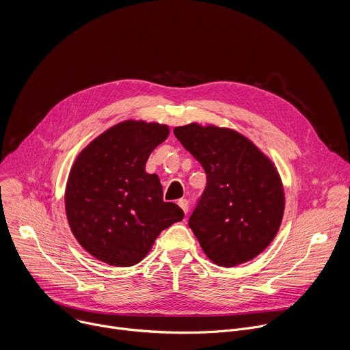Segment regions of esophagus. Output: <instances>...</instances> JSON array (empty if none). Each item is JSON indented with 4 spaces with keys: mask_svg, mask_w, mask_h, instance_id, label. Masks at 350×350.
<instances>
[{
    "mask_svg": "<svg viewBox=\"0 0 350 350\" xmlns=\"http://www.w3.org/2000/svg\"><path fill=\"white\" fill-rule=\"evenodd\" d=\"M177 204L183 209V212L187 215L188 213V201H187V199H178Z\"/></svg>",
    "mask_w": 350,
    "mask_h": 350,
    "instance_id": "34e87169",
    "label": "esophagus"
}]
</instances>
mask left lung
<instances>
[{
  "label": "left lung",
  "mask_w": 350,
  "mask_h": 350,
  "mask_svg": "<svg viewBox=\"0 0 350 350\" xmlns=\"http://www.w3.org/2000/svg\"><path fill=\"white\" fill-rule=\"evenodd\" d=\"M173 133L206 173V187L188 220L204 252L223 267L252 260L282 220L284 189L275 167L234 130L192 123Z\"/></svg>",
  "instance_id": "obj_1"
}]
</instances>
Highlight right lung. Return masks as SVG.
<instances>
[{"instance_id":"obj_1","label":"right lung","mask_w":350,"mask_h":350,"mask_svg":"<svg viewBox=\"0 0 350 350\" xmlns=\"http://www.w3.org/2000/svg\"><path fill=\"white\" fill-rule=\"evenodd\" d=\"M169 135L167 126L119 123L77 157L66 184V216L85 251L111 266L141 262L157 237L184 212L163 201L157 174L145 173L154 149Z\"/></svg>"}]
</instances>
